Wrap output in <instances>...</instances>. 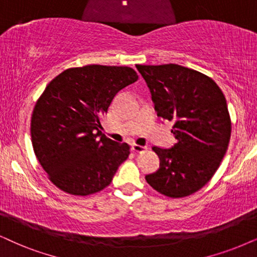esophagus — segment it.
<instances>
[{"instance_id":"34e87169","label":"esophagus","mask_w":257,"mask_h":257,"mask_svg":"<svg viewBox=\"0 0 257 257\" xmlns=\"http://www.w3.org/2000/svg\"><path fill=\"white\" fill-rule=\"evenodd\" d=\"M132 149L135 153H144L147 151V146H140V145H132Z\"/></svg>"}]
</instances>
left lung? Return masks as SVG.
Wrapping results in <instances>:
<instances>
[{"label": "left lung", "instance_id": "left-lung-1", "mask_svg": "<svg viewBox=\"0 0 257 257\" xmlns=\"http://www.w3.org/2000/svg\"><path fill=\"white\" fill-rule=\"evenodd\" d=\"M158 116L173 121L177 142L153 147L160 166L146 180L159 193L183 198L209 183L228 149L231 119L222 90L205 74L177 64L136 65Z\"/></svg>", "mask_w": 257, "mask_h": 257}]
</instances>
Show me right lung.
I'll return each instance as SVG.
<instances>
[{
    "instance_id": "right-lung-1",
    "label": "right lung",
    "mask_w": 257,
    "mask_h": 257,
    "mask_svg": "<svg viewBox=\"0 0 257 257\" xmlns=\"http://www.w3.org/2000/svg\"><path fill=\"white\" fill-rule=\"evenodd\" d=\"M138 79L128 66L86 65L48 83L32 113V145L48 179L61 191L87 196L111 183L131 147L102 134L100 119L116 93Z\"/></svg>"
}]
</instances>
